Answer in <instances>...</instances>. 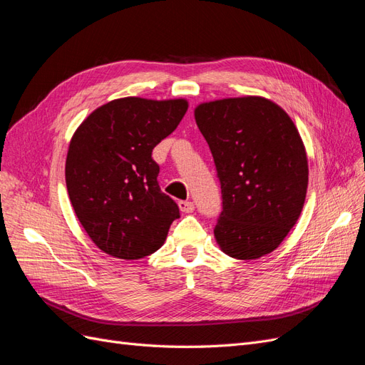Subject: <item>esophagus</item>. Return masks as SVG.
Segmentation results:
<instances>
[{"instance_id":"esophagus-1","label":"esophagus","mask_w":365,"mask_h":365,"mask_svg":"<svg viewBox=\"0 0 365 365\" xmlns=\"http://www.w3.org/2000/svg\"><path fill=\"white\" fill-rule=\"evenodd\" d=\"M178 205H180L181 212H184V213H192L195 210V204L190 201H180Z\"/></svg>"}]
</instances>
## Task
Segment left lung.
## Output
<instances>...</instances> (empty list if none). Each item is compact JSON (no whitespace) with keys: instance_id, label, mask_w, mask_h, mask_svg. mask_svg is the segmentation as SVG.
Here are the masks:
<instances>
[{"instance_id":"left-lung-1","label":"left lung","mask_w":365,"mask_h":365,"mask_svg":"<svg viewBox=\"0 0 365 365\" xmlns=\"http://www.w3.org/2000/svg\"><path fill=\"white\" fill-rule=\"evenodd\" d=\"M195 120L222 190L219 248L239 260L267 256L297 224L306 200L309 168L298 129L284 109L260 96L200 103Z\"/></svg>"}]
</instances>
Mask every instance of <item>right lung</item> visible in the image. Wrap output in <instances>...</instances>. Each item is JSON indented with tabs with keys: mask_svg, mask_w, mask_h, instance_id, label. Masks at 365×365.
Returning a JSON list of instances; mask_svg holds the SVG:
<instances>
[{
	"mask_svg": "<svg viewBox=\"0 0 365 365\" xmlns=\"http://www.w3.org/2000/svg\"><path fill=\"white\" fill-rule=\"evenodd\" d=\"M187 108L185 98H115L94 109L73 134L65 161L70 201L86 235L109 256H149L180 217L178 205L160 190L152 150Z\"/></svg>",
	"mask_w": 365,
	"mask_h": 365,
	"instance_id": "1",
	"label": "right lung"
}]
</instances>
